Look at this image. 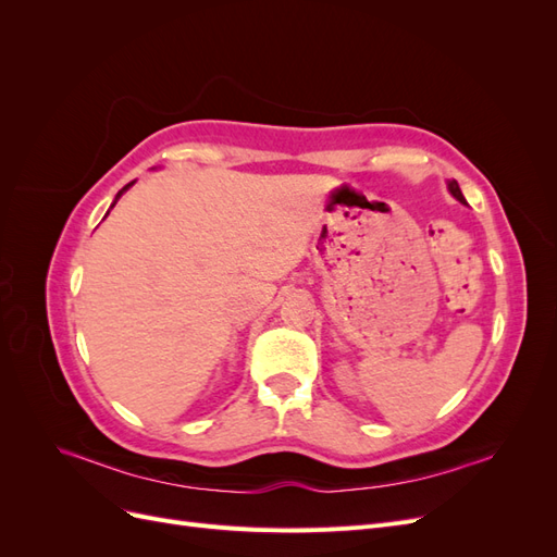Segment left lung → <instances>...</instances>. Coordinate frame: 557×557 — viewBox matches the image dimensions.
I'll return each instance as SVG.
<instances>
[{"label": "left lung", "instance_id": "left-lung-1", "mask_svg": "<svg viewBox=\"0 0 557 557\" xmlns=\"http://www.w3.org/2000/svg\"><path fill=\"white\" fill-rule=\"evenodd\" d=\"M448 193L458 199V201H462V205H467V199H465V195H462V190H460V185H458V181H448Z\"/></svg>", "mask_w": 557, "mask_h": 557}]
</instances>
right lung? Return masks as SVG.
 Segmentation results:
<instances>
[{"instance_id":"add662e5","label":"right lung","mask_w":557,"mask_h":557,"mask_svg":"<svg viewBox=\"0 0 557 557\" xmlns=\"http://www.w3.org/2000/svg\"><path fill=\"white\" fill-rule=\"evenodd\" d=\"M129 185H134V181H132V183H127V185H125V188H123V190H121V193H117V195H115V199H113V205H111V209H113V207H115V201H117V199H121V195H123V193H125V190H127V188H129ZM107 215H109V213H107Z\"/></svg>"}]
</instances>
